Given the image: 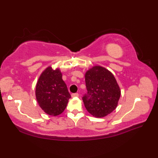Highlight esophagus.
I'll use <instances>...</instances> for the list:
<instances>
[{
	"label": "esophagus",
	"instance_id": "obj_1",
	"mask_svg": "<svg viewBox=\"0 0 158 158\" xmlns=\"http://www.w3.org/2000/svg\"><path fill=\"white\" fill-rule=\"evenodd\" d=\"M71 96L73 97V98H74V97H79V94L78 93H75V94H72Z\"/></svg>",
	"mask_w": 158,
	"mask_h": 158
}]
</instances>
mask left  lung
I'll use <instances>...</instances> for the list:
<instances>
[{"mask_svg": "<svg viewBox=\"0 0 158 158\" xmlns=\"http://www.w3.org/2000/svg\"><path fill=\"white\" fill-rule=\"evenodd\" d=\"M85 81L88 93L83 101L88 113L95 117L111 113L118 105L120 88L113 73L101 66H94L86 71Z\"/></svg>", "mask_w": 158, "mask_h": 158, "instance_id": "obj_1", "label": "left lung"}]
</instances>
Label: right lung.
I'll list each match as a JSON object with an SVG mask.
<instances>
[{"label": "right lung", "instance_id": "right-lung-1", "mask_svg": "<svg viewBox=\"0 0 158 158\" xmlns=\"http://www.w3.org/2000/svg\"><path fill=\"white\" fill-rule=\"evenodd\" d=\"M36 98L39 106L48 115L57 116L67 106L70 94L59 68L48 66L40 75L35 89Z\"/></svg>", "mask_w": 158, "mask_h": 158}]
</instances>
